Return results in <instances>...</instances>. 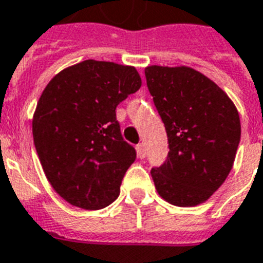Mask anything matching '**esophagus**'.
Instances as JSON below:
<instances>
[{"mask_svg":"<svg viewBox=\"0 0 263 263\" xmlns=\"http://www.w3.org/2000/svg\"><path fill=\"white\" fill-rule=\"evenodd\" d=\"M145 144L144 142H140L137 145V155H138V158L140 159H144L145 158Z\"/></svg>","mask_w":263,"mask_h":263,"instance_id":"1","label":"esophagus"}]
</instances>
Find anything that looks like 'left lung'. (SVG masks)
Masks as SVG:
<instances>
[{
	"instance_id": "8db88e82",
	"label": "left lung",
	"mask_w": 263,
	"mask_h": 263,
	"mask_svg": "<svg viewBox=\"0 0 263 263\" xmlns=\"http://www.w3.org/2000/svg\"><path fill=\"white\" fill-rule=\"evenodd\" d=\"M145 78L170 149L164 163L151 170L156 191L172 204H200L232 170L239 112L221 87L189 67H146Z\"/></svg>"
}]
</instances>
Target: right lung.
I'll use <instances>...</instances> for the list:
<instances>
[{"label":"right lung","mask_w":263,"mask_h":263,"mask_svg":"<svg viewBox=\"0 0 263 263\" xmlns=\"http://www.w3.org/2000/svg\"><path fill=\"white\" fill-rule=\"evenodd\" d=\"M141 87L134 67L85 60L45 87L32 137L45 176L70 204L100 210L117 200L136 149L122 137L117 107Z\"/></svg>","instance_id":"1"}]
</instances>
